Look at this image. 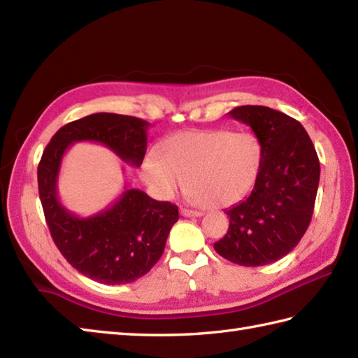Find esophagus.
I'll return each instance as SVG.
<instances>
[{
	"mask_svg": "<svg viewBox=\"0 0 358 358\" xmlns=\"http://www.w3.org/2000/svg\"><path fill=\"white\" fill-rule=\"evenodd\" d=\"M180 213L183 217H201L203 215L201 211H192V209H187V208H181Z\"/></svg>",
	"mask_w": 358,
	"mask_h": 358,
	"instance_id": "obj_1",
	"label": "esophagus"
}]
</instances>
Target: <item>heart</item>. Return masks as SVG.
<instances>
[{"instance_id": "obj_1", "label": "heart", "mask_w": 358, "mask_h": 358, "mask_svg": "<svg viewBox=\"0 0 358 358\" xmlns=\"http://www.w3.org/2000/svg\"><path fill=\"white\" fill-rule=\"evenodd\" d=\"M144 177L163 197L186 180L187 192L205 208H223L243 199L262 169V144L251 131L189 130L161 144L158 157L144 159Z\"/></svg>"}]
</instances>
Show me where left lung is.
Masks as SVG:
<instances>
[{
  "mask_svg": "<svg viewBox=\"0 0 358 358\" xmlns=\"http://www.w3.org/2000/svg\"><path fill=\"white\" fill-rule=\"evenodd\" d=\"M262 144V169L247 199L227 209L229 228L214 250L229 262L261 267L289 255L309 227L320 183V161L296 119L262 105L228 113Z\"/></svg>",
  "mask_w": 358,
  "mask_h": 358,
  "instance_id": "8db88e82",
  "label": "left lung"
}]
</instances>
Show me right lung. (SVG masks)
Listing matches in <instances>:
<instances>
[{
  "label": "right lung",
  "instance_id": "right-lung-1",
  "mask_svg": "<svg viewBox=\"0 0 358 358\" xmlns=\"http://www.w3.org/2000/svg\"><path fill=\"white\" fill-rule=\"evenodd\" d=\"M149 127L144 119L133 116L90 115L63 125L40 159L38 194L52 241L77 271L101 284H129L144 276L163 255L169 231L178 220V208L125 185L119 199L103 211L76 215L59 200L62 159L74 143L90 141L139 167Z\"/></svg>",
  "mask_w": 358,
  "mask_h": 358
}]
</instances>
